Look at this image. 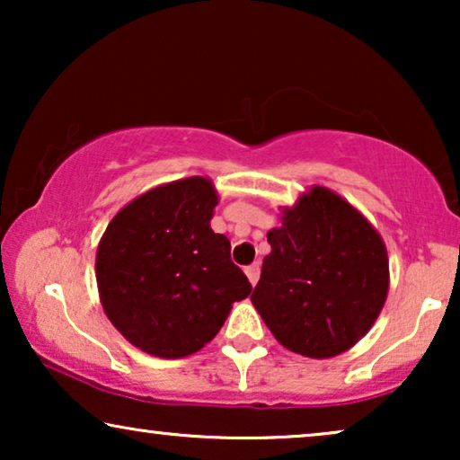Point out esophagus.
Here are the masks:
<instances>
[{
  "instance_id": "1",
  "label": "esophagus",
  "mask_w": 460,
  "mask_h": 460,
  "mask_svg": "<svg viewBox=\"0 0 460 460\" xmlns=\"http://www.w3.org/2000/svg\"><path fill=\"white\" fill-rule=\"evenodd\" d=\"M260 272H261L260 263H251V266L244 268V274H247L251 285H257V280H260Z\"/></svg>"
}]
</instances>
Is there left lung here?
I'll return each instance as SVG.
<instances>
[{"label": "left lung", "instance_id": "8db88e82", "mask_svg": "<svg viewBox=\"0 0 460 460\" xmlns=\"http://www.w3.org/2000/svg\"><path fill=\"white\" fill-rule=\"evenodd\" d=\"M268 243L251 301L276 341L307 358H332L360 341L389 288L385 244L367 217L314 186L285 209Z\"/></svg>", "mask_w": 460, "mask_h": 460}]
</instances>
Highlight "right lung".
<instances>
[{
  "instance_id": "1",
  "label": "right lung",
  "mask_w": 460,
  "mask_h": 460,
  "mask_svg": "<svg viewBox=\"0 0 460 460\" xmlns=\"http://www.w3.org/2000/svg\"><path fill=\"white\" fill-rule=\"evenodd\" d=\"M217 194L207 178L153 188L112 217L96 253L100 301L146 354L184 358L209 343L251 282L211 230Z\"/></svg>"
}]
</instances>
